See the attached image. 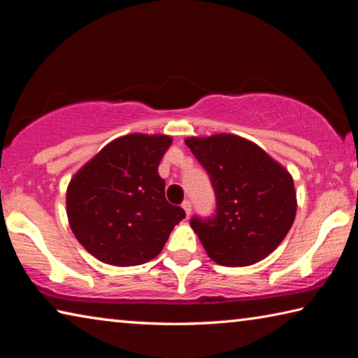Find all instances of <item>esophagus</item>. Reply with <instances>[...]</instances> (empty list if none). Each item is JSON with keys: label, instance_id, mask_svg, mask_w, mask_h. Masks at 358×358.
<instances>
[{"label": "esophagus", "instance_id": "34e87169", "mask_svg": "<svg viewBox=\"0 0 358 358\" xmlns=\"http://www.w3.org/2000/svg\"><path fill=\"white\" fill-rule=\"evenodd\" d=\"M181 207H183V210H185V213H186V216H189V215H191L192 205H191V202H189V201H185L183 203H181Z\"/></svg>", "mask_w": 358, "mask_h": 358}]
</instances>
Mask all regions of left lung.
<instances>
[{
    "label": "left lung",
    "instance_id": "8db88e82",
    "mask_svg": "<svg viewBox=\"0 0 358 358\" xmlns=\"http://www.w3.org/2000/svg\"><path fill=\"white\" fill-rule=\"evenodd\" d=\"M185 143L208 172L216 196L213 217L191 220L210 259L248 266L273 252L295 220L292 175L240 136L187 137Z\"/></svg>",
    "mask_w": 358,
    "mask_h": 358
}]
</instances>
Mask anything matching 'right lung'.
Instances as JSON below:
<instances>
[{"mask_svg": "<svg viewBox=\"0 0 358 358\" xmlns=\"http://www.w3.org/2000/svg\"><path fill=\"white\" fill-rule=\"evenodd\" d=\"M172 137L128 134L107 143L66 191L71 230L85 250L115 266L148 262L162 251L185 210L166 201L157 167Z\"/></svg>", "mask_w": 358, "mask_h": 358, "instance_id": "1", "label": "right lung"}]
</instances>
